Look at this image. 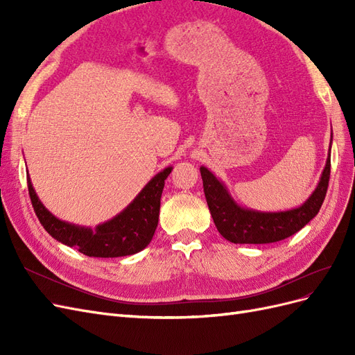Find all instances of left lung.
Listing matches in <instances>:
<instances>
[{"label": "left lung", "instance_id": "left-lung-1", "mask_svg": "<svg viewBox=\"0 0 355 355\" xmlns=\"http://www.w3.org/2000/svg\"><path fill=\"white\" fill-rule=\"evenodd\" d=\"M200 171L209 210L223 239L235 244L275 243L302 230L320 211L330 179V153L315 191L302 206L286 211L243 209L211 171L206 167H200Z\"/></svg>", "mask_w": 355, "mask_h": 355}]
</instances>
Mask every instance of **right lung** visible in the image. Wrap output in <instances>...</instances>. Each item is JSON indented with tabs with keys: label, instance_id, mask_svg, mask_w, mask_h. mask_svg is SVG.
<instances>
[{
	"label": "right lung",
	"instance_id": "1",
	"mask_svg": "<svg viewBox=\"0 0 355 355\" xmlns=\"http://www.w3.org/2000/svg\"><path fill=\"white\" fill-rule=\"evenodd\" d=\"M170 173L171 167L159 171L121 213L94 230L53 216L37 197L29 176L26 179L32 207L53 239L90 257H120L141 252L151 243L158 225L164 180Z\"/></svg>",
	"mask_w": 355,
	"mask_h": 355
}]
</instances>
